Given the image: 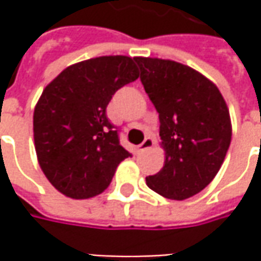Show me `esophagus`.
Listing matches in <instances>:
<instances>
[{
  "instance_id": "obj_1",
  "label": "esophagus",
  "mask_w": 261,
  "mask_h": 261,
  "mask_svg": "<svg viewBox=\"0 0 261 261\" xmlns=\"http://www.w3.org/2000/svg\"><path fill=\"white\" fill-rule=\"evenodd\" d=\"M156 139L154 136H148L145 138V141L141 144V145L138 146V151H145V149H149V148H152V146L155 145Z\"/></svg>"
}]
</instances>
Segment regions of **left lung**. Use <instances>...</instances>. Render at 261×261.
I'll list each match as a JSON object with an SVG mask.
<instances>
[{
  "label": "left lung",
  "mask_w": 261,
  "mask_h": 261,
  "mask_svg": "<svg viewBox=\"0 0 261 261\" xmlns=\"http://www.w3.org/2000/svg\"><path fill=\"white\" fill-rule=\"evenodd\" d=\"M141 83L160 116L164 167L146 177L158 195L185 200L209 185L231 144V119L218 87L190 66L168 59L134 58Z\"/></svg>",
  "instance_id": "8db88e82"
}]
</instances>
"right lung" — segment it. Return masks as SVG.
<instances>
[{"label":"right lung","mask_w":261,"mask_h":261,"mask_svg":"<svg viewBox=\"0 0 261 261\" xmlns=\"http://www.w3.org/2000/svg\"><path fill=\"white\" fill-rule=\"evenodd\" d=\"M135 59L100 56L64 69L47 84L35 107L37 161L50 185L72 199L109 187L117 166L130 155L106 109L115 93L138 80Z\"/></svg>","instance_id":"add662e5"}]
</instances>
